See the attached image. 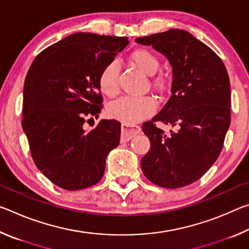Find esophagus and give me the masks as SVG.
<instances>
[{
    "label": "esophagus",
    "mask_w": 249,
    "mask_h": 249,
    "mask_svg": "<svg viewBox=\"0 0 249 249\" xmlns=\"http://www.w3.org/2000/svg\"><path fill=\"white\" fill-rule=\"evenodd\" d=\"M141 133V127L138 126H130L128 124L123 123L122 124V134H121V140L122 142H128L132 140L134 136H136Z\"/></svg>",
    "instance_id": "1"
}]
</instances>
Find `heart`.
Masks as SVG:
<instances>
[{"label":"heart","instance_id":"1","mask_svg":"<svg viewBox=\"0 0 249 249\" xmlns=\"http://www.w3.org/2000/svg\"><path fill=\"white\" fill-rule=\"evenodd\" d=\"M129 62L135 68L151 75V84L160 92L169 89L171 77L169 73L160 71L158 56L148 49H137L130 53ZM99 88L107 98H114L120 92V65L116 61L108 62L101 70L99 75ZM156 111V102L150 96L141 98H121L107 107V114L112 119L124 122L125 124H135L151 116Z\"/></svg>","mask_w":249,"mask_h":249}]
</instances>
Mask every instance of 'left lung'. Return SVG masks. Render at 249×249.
I'll return each instance as SVG.
<instances>
[{
	"label": "left lung",
	"mask_w": 249,
	"mask_h": 249,
	"mask_svg": "<svg viewBox=\"0 0 249 249\" xmlns=\"http://www.w3.org/2000/svg\"><path fill=\"white\" fill-rule=\"evenodd\" d=\"M153 46L172 66V95L151 121L142 124L150 149L141 160L150 182L182 188L199 180L220 156L231 124L230 78L222 59L182 29L136 38ZM156 121L176 127L167 134Z\"/></svg>",
	"instance_id": "obj_1"
}]
</instances>
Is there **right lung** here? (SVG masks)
Segmentation results:
<instances>
[{
	"label": "right lung",
	"mask_w": 249,
	"mask_h": 249,
	"mask_svg": "<svg viewBox=\"0 0 249 249\" xmlns=\"http://www.w3.org/2000/svg\"><path fill=\"white\" fill-rule=\"evenodd\" d=\"M127 37L77 33L37 54L24 84L22 127L34 162L65 190L75 191L102 179L105 159L119 146L121 123L99 117L103 98L101 70L128 45Z\"/></svg>",
	"instance_id": "1"
}]
</instances>
